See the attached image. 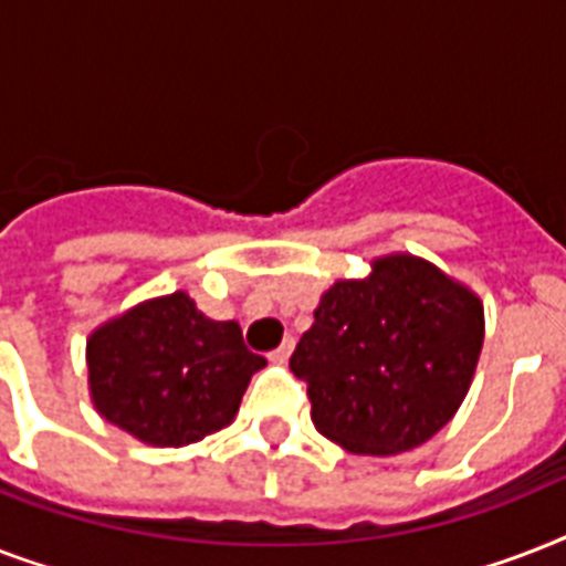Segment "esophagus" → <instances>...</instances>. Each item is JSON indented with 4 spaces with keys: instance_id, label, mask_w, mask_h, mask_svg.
I'll list each match as a JSON object with an SVG mask.
<instances>
[{
    "instance_id": "34e87169",
    "label": "esophagus",
    "mask_w": 566,
    "mask_h": 566,
    "mask_svg": "<svg viewBox=\"0 0 566 566\" xmlns=\"http://www.w3.org/2000/svg\"><path fill=\"white\" fill-rule=\"evenodd\" d=\"M291 353H293V337H284L282 346H279V349H273V353H270V361H273V364H287V358H291Z\"/></svg>"
}]
</instances>
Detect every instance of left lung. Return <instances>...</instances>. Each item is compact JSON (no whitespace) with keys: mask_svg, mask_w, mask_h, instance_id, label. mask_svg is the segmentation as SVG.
Instances as JSON below:
<instances>
[{"mask_svg":"<svg viewBox=\"0 0 566 566\" xmlns=\"http://www.w3.org/2000/svg\"><path fill=\"white\" fill-rule=\"evenodd\" d=\"M484 340L482 302L413 255L335 282L291 355L319 434L358 455L434 438L464 402Z\"/></svg>","mask_w":566,"mask_h":566,"instance_id":"1","label":"left lung"}]
</instances>
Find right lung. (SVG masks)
<instances>
[{
  "instance_id": "1",
  "label": "right lung",
  "mask_w": 566,
  "mask_h": 566,
  "mask_svg": "<svg viewBox=\"0 0 566 566\" xmlns=\"http://www.w3.org/2000/svg\"><path fill=\"white\" fill-rule=\"evenodd\" d=\"M264 364L234 319H208L181 291L140 302L87 337L96 411L149 447H188L229 426Z\"/></svg>"
}]
</instances>
